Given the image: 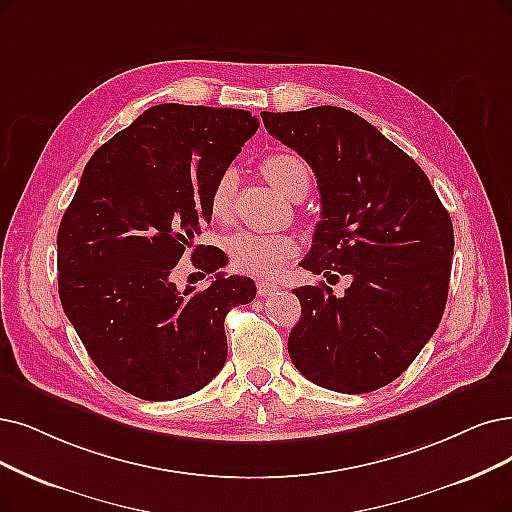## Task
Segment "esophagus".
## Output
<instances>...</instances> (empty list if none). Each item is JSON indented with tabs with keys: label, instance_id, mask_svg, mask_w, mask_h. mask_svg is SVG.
I'll list each match as a JSON object with an SVG mask.
<instances>
[{
	"label": "esophagus",
	"instance_id": "1",
	"mask_svg": "<svg viewBox=\"0 0 512 512\" xmlns=\"http://www.w3.org/2000/svg\"><path fill=\"white\" fill-rule=\"evenodd\" d=\"M256 288H258L260 296H273L275 292H279V283L269 281V279H258Z\"/></svg>",
	"mask_w": 512,
	"mask_h": 512
}]
</instances>
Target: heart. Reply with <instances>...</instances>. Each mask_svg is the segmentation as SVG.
Here are the masks:
<instances>
[{
    "instance_id": "b5f03b06",
    "label": "heart",
    "mask_w": 512,
    "mask_h": 512,
    "mask_svg": "<svg viewBox=\"0 0 512 512\" xmlns=\"http://www.w3.org/2000/svg\"><path fill=\"white\" fill-rule=\"evenodd\" d=\"M262 172L271 185L288 199L309 191L311 170L304 159L290 151H279L262 161ZM237 185L235 170H224L216 180L210 208L216 218H227ZM298 252V243L290 235H269L256 231H237L227 239V254L233 267L252 275L269 277L281 271L285 260Z\"/></svg>"
}]
</instances>
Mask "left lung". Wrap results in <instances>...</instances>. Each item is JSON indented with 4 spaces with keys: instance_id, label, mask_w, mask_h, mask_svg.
<instances>
[{
    "instance_id": "obj_1",
    "label": "left lung",
    "mask_w": 512,
    "mask_h": 512,
    "mask_svg": "<svg viewBox=\"0 0 512 512\" xmlns=\"http://www.w3.org/2000/svg\"><path fill=\"white\" fill-rule=\"evenodd\" d=\"M260 117L317 176L321 220L300 267L353 279L340 298L325 283L292 290L302 315L288 338L290 359L330 391H378L410 367L439 327L452 273V218L418 163L363 117L340 107Z\"/></svg>"
}]
</instances>
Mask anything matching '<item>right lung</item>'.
<instances>
[{
	"instance_id": "obj_1",
	"label": "right lung",
	"mask_w": 512,
	"mask_h": 512,
	"mask_svg": "<svg viewBox=\"0 0 512 512\" xmlns=\"http://www.w3.org/2000/svg\"><path fill=\"white\" fill-rule=\"evenodd\" d=\"M258 130L241 109L157 105L88 161L58 227V296L90 359L145 401L197 393L227 361L224 317L256 296L250 277L218 273L178 292L172 269L193 248L208 275L227 264L195 245L216 180Z\"/></svg>"
}]
</instances>
